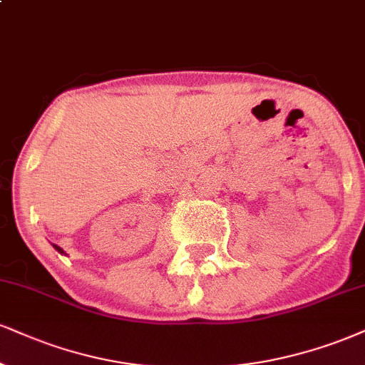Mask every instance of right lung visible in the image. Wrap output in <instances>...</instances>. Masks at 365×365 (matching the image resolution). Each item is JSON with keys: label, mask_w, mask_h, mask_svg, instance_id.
<instances>
[{"label": "right lung", "mask_w": 365, "mask_h": 365, "mask_svg": "<svg viewBox=\"0 0 365 365\" xmlns=\"http://www.w3.org/2000/svg\"><path fill=\"white\" fill-rule=\"evenodd\" d=\"M53 249H56V250H57V252H58V254H64V255H66V252H64V250H62V249H61V247H57V245H53Z\"/></svg>", "instance_id": "right-lung-1"}]
</instances>
